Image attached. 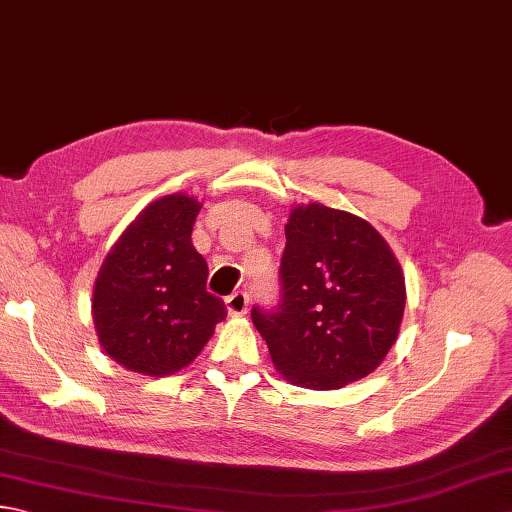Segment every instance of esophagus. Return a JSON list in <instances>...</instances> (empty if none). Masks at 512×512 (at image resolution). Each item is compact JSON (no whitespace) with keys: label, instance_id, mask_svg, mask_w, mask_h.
<instances>
[{"label":"esophagus","instance_id":"obj_1","mask_svg":"<svg viewBox=\"0 0 512 512\" xmlns=\"http://www.w3.org/2000/svg\"><path fill=\"white\" fill-rule=\"evenodd\" d=\"M248 303H250V297L246 295V292L237 290L231 297H226V310L231 317H242V314H246V310H248Z\"/></svg>","mask_w":512,"mask_h":512}]
</instances>
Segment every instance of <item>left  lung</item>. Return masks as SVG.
<instances>
[{"instance_id":"1","label":"left lung","mask_w":512,"mask_h":512,"mask_svg":"<svg viewBox=\"0 0 512 512\" xmlns=\"http://www.w3.org/2000/svg\"><path fill=\"white\" fill-rule=\"evenodd\" d=\"M281 303L253 308L279 374L308 389H339L383 363L405 312L398 259L363 217L301 204L286 224Z\"/></svg>"}]
</instances>
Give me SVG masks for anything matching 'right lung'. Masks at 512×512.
<instances>
[{"label":"right lung","mask_w":512,"mask_h":512,"mask_svg":"<svg viewBox=\"0 0 512 512\" xmlns=\"http://www.w3.org/2000/svg\"><path fill=\"white\" fill-rule=\"evenodd\" d=\"M200 209L184 193L151 202L118 237L94 281L96 336L129 372L176 374L226 319L224 301L206 292L209 266L191 242Z\"/></svg>","instance_id":"obj_1"}]
</instances>
